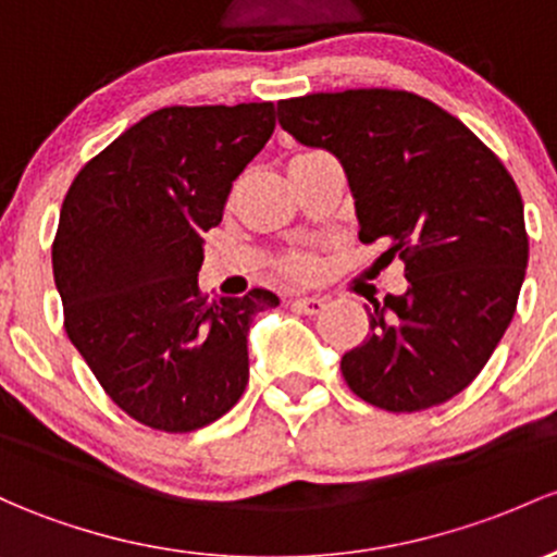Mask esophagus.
I'll use <instances>...</instances> for the list:
<instances>
[{"label":"esophagus","instance_id":"esophagus-1","mask_svg":"<svg viewBox=\"0 0 557 557\" xmlns=\"http://www.w3.org/2000/svg\"><path fill=\"white\" fill-rule=\"evenodd\" d=\"M292 308L305 315H319L326 308V300L324 297H297V300H292Z\"/></svg>","mask_w":557,"mask_h":557}]
</instances>
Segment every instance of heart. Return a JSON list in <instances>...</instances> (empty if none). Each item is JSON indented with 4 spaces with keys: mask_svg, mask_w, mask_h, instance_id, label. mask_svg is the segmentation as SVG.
Returning <instances> with one entry per match:
<instances>
[{
    "mask_svg": "<svg viewBox=\"0 0 557 557\" xmlns=\"http://www.w3.org/2000/svg\"><path fill=\"white\" fill-rule=\"evenodd\" d=\"M286 271L295 278H310L315 271H319V260L308 252H295L286 257Z\"/></svg>",
    "mask_w": 557,
    "mask_h": 557,
    "instance_id": "b5f03b06",
    "label": "heart"
}]
</instances>
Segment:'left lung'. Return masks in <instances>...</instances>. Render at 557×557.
Wrapping results in <instances>:
<instances>
[{
    "instance_id": "1",
    "label": "left lung",
    "mask_w": 557,
    "mask_h": 557,
    "mask_svg": "<svg viewBox=\"0 0 557 557\" xmlns=\"http://www.w3.org/2000/svg\"><path fill=\"white\" fill-rule=\"evenodd\" d=\"M281 127L348 175L361 244L404 260L406 295L369 310L345 382L385 411L446 404L481 374L516 313L529 262L523 199L499 157L406 89L315 92L278 103Z\"/></svg>"
}]
</instances>
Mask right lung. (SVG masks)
I'll return each mask as SVG.
<instances>
[{
  "mask_svg": "<svg viewBox=\"0 0 557 557\" xmlns=\"http://www.w3.org/2000/svg\"><path fill=\"white\" fill-rule=\"evenodd\" d=\"M276 127L273 103L166 106L124 129L71 183L52 273L63 326L113 404L161 433L223 417L249 382L247 332L268 289H199L201 233Z\"/></svg>",
  "mask_w": 557,
  "mask_h": 557,
  "instance_id": "right-lung-1",
  "label": "right lung"
}]
</instances>
